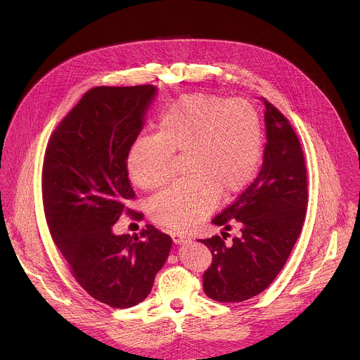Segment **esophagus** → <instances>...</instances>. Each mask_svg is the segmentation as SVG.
I'll return each instance as SVG.
<instances>
[{"label": "esophagus", "mask_w": 360, "mask_h": 360, "mask_svg": "<svg viewBox=\"0 0 360 360\" xmlns=\"http://www.w3.org/2000/svg\"><path fill=\"white\" fill-rule=\"evenodd\" d=\"M172 240L175 245H184V243H188L191 239L184 236V235H179V233H174L172 235Z\"/></svg>", "instance_id": "1"}]
</instances>
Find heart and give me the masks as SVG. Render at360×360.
<instances>
[{"mask_svg": "<svg viewBox=\"0 0 360 360\" xmlns=\"http://www.w3.org/2000/svg\"><path fill=\"white\" fill-rule=\"evenodd\" d=\"M262 146L261 120L249 102L188 94L165 108L158 132L135 139L128 171L141 189H157L172 178L175 153L185 155L189 176L160 192L149 211L158 224L188 231L214 210L218 196L231 199L250 184Z\"/></svg>", "mask_w": 360, "mask_h": 360, "instance_id": "obj_1", "label": "heart"}]
</instances>
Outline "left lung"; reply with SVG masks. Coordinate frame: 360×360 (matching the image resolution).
<instances>
[{
	"instance_id": "obj_1",
	"label": "left lung",
	"mask_w": 360,
	"mask_h": 360,
	"mask_svg": "<svg viewBox=\"0 0 360 360\" xmlns=\"http://www.w3.org/2000/svg\"><path fill=\"white\" fill-rule=\"evenodd\" d=\"M266 145L259 175L212 219L222 236L200 239L212 252L203 290L218 302H242L265 290L286 264L302 231L307 182L303 150L289 121L265 98ZM233 224L238 235L229 243Z\"/></svg>"
}]
</instances>
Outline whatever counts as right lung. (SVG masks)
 Wrapping results in <instances>:
<instances>
[{"label":"right lung","instance_id":"1","mask_svg":"<svg viewBox=\"0 0 360 360\" xmlns=\"http://www.w3.org/2000/svg\"><path fill=\"white\" fill-rule=\"evenodd\" d=\"M157 94L155 85L89 89L45 150L42 200L51 236L77 282L112 307L142 302L171 252V236L152 225L134 236L112 232L131 214L127 160Z\"/></svg>","mask_w":360,"mask_h":360}]
</instances>
